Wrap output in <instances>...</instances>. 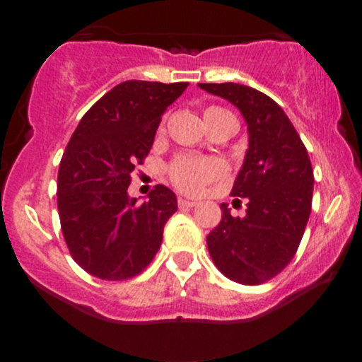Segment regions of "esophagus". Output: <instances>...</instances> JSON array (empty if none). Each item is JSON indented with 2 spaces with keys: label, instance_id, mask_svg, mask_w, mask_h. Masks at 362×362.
I'll return each instance as SVG.
<instances>
[{
  "label": "esophagus",
  "instance_id": "obj_1",
  "mask_svg": "<svg viewBox=\"0 0 362 362\" xmlns=\"http://www.w3.org/2000/svg\"><path fill=\"white\" fill-rule=\"evenodd\" d=\"M194 206H197V202L195 201H189V199L178 197V207H180V209H189V207H194Z\"/></svg>",
  "mask_w": 362,
  "mask_h": 362
}]
</instances>
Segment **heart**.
Returning <instances> with one entry per match:
<instances>
[{
    "instance_id": "1",
    "label": "heart",
    "mask_w": 362,
    "mask_h": 362,
    "mask_svg": "<svg viewBox=\"0 0 362 362\" xmlns=\"http://www.w3.org/2000/svg\"><path fill=\"white\" fill-rule=\"evenodd\" d=\"M204 119L207 126L211 127L221 120L235 117L226 109L211 105L204 110ZM161 129H163V124H161ZM226 172V165L219 158H197L189 155L177 156L167 168L170 182L185 194H201L206 185L223 178Z\"/></svg>"
}]
</instances>
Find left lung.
<instances>
[{
  "label": "left lung",
  "instance_id": "left-lung-1",
  "mask_svg": "<svg viewBox=\"0 0 362 362\" xmlns=\"http://www.w3.org/2000/svg\"><path fill=\"white\" fill-rule=\"evenodd\" d=\"M238 107L248 126V151L231 195L247 197V216H231L207 235L216 267L245 286L267 282L296 255L313 199V168L284 110L262 91L238 83H199Z\"/></svg>",
  "mask_w": 362,
  "mask_h": 362
}]
</instances>
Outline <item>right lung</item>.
Listing matches in <instances>:
<instances>
[{
  "mask_svg": "<svg viewBox=\"0 0 362 362\" xmlns=\"http://www.w3.org/2000/svg\"><path fill=\"white\" fill-rule=\"evenodd\" d=\"M189 83L129 80L83 115L57 173V209L69 253L91 276L126 281L151 264L163 228L177 211L165 185L149 201L129 199L136 165H143L168 105Z\"/></svg>",
  "mask_w": 362,
  "mask_h": 362,
  "instance_id": "1",
  "label": "right lung"
}]
</instances>
